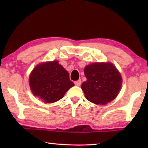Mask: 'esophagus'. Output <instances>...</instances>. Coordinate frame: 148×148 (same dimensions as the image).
<instances>
[{
	"instance_id": "esophagus-1",
	"label": "esophagus",
	"mask_w": 148,
	"mask_h": 148,
	"mask_svg": "<svg viewBox=\"0 0 148 148\" xmlns=\"http://www.w3.org/2000/svg\"><path fill=\"white\" fill-rule=\"evenodd\" d=\"M74 84L77 86H80L81 84H82V81H81V79H79L77 81H76V82H75Z\"/></svg>"
}]
</instances>
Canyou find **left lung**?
<instances>
[{"label": "left lung", "instance_id": "left-lung-1", "mask_svg": "<svg viewBox=\"0 0 148 148\" xmlns=\"http://www.w3.org/2000/svg\"><path fill=\"white\" fill-rule=\"evenodd\" d=\"M86 82L82 89L88 100L103 105L111 102L118 95L122 79L116 67L111 63H92L84 69Z\"/></svg>", "mask_w": 148, "mask_h": 148}]
</instances>
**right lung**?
Returning a JSON list of instances; mask_svg holds the SVG:
<instances>
[{"label": "right lung", "instance_id": "1", "mask_svg": "<svg viewBox=\"0 0 148 148\" xmlns=\"http://www.w3.org/2000/svg\"><path fill=\"white\" fill-rule=\"evenodd\" d=\"M29 86L34 96L46 103H52L63 98L74 84L63 66L52 61L36 66L30 74Z\"/></svg>", "mask_w": 148, "mask_h": 148}]
</instances>
